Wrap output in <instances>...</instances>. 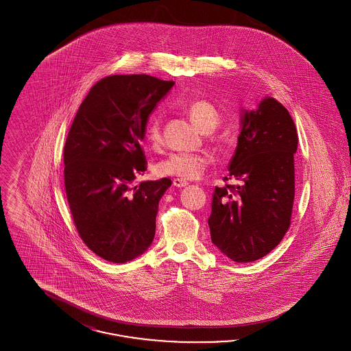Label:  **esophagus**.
Returning <instances> with one entry per match:
<instances>
[{"instance_id": "obj_1", "label": "esophagus", "mask_w": 351, "mask_h": 351, "mask_svg": "<svg viewBox=\"0 0 351 351\" xmlns=\"http://www.w3.org/2000/svg\"><path fill=\"white\" fill-rule=\"evenodd\" d=\"M172 184H173L175 186H178V188H183L185 185H188V182L182 180V179H173V180H172Z\"/></svg>"}]
</instances>
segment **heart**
<instances>
[{"mask_svg": "<svg viewBox=\"0 0 351 351\" xmlns=\"http://www.w3.org/2000/svg\"><path fill=\"white\" fill-rule=\"evenodd\" d=\"M186 112L191 119L200 128L204 133L213 132L221 121L217 108L206 100L191 101L186 106ZM146 142L152 149H158L162 145V122L159 116H152L147 122L145 130ZM209 159L201 154H184L175 152L168 155L166 159L158 163L156 175L176 178L182 180H195L206 171Z\"/></svg>", "mask_w": 351, "mask_h": 351, "instance_id": "obj_1", "label": "heart"}]
</instances>
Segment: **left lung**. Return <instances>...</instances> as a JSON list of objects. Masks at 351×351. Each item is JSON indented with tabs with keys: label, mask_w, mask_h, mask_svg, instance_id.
Returning <instances> with one entry per match:
<instances>
[{
	"label": "left lung",
	"mask_w": 351,
	"mask_h": 351,
	"mask_svg": "<svg viewBox=\"0 0 351 351\" xmlns=\"http://www.w3.org/2000/svg\"><path fill=\"white\" fill-rule=\"evenodd\" d=\"M295 122L279 101L266 97L243 112L229 178L216 186L208 218L212 242L238 263L274 250L291 225L295 199Z\"/></svg>",
	"instance_id": "1"
}]
</instances>
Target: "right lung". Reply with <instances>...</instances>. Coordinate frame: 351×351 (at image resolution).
<instances>
[{"instance_id":"add662e5","label":"right lung","mask_w":351,"mask_h":351,"mask_svg":"<svg viewBox=\"0 0 351 351\" xmlns=\"http://www.w3.org/2000/svg\"><path fill=\"white\" fill-rule=\"evenodd\" d=\"M149 75H113L84 99L64 146L68 205L84 243L112 263L133 261L155 235L159 201L172 182L134 179L147 169L141 141L173 86Z\"/></svg>"}]
</instances>
